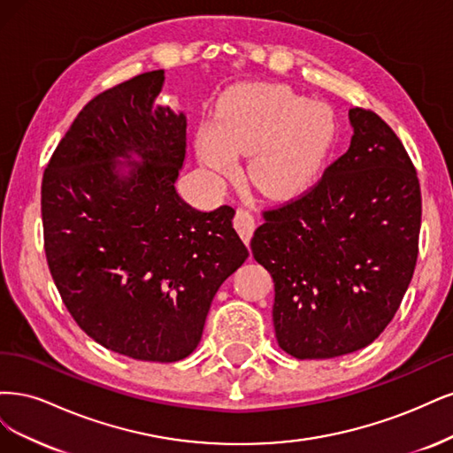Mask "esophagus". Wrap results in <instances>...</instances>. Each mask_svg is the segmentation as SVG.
Returning <instances> with one entry per match:
<instances>
[{
    "mask_svg": "<svg viewBox=\"0 0 453 453\" xmlns=\"http://www.w3.org/2000/svg\"><path fill=\"white\" fill-rule=\"evenodd\" d=\"M233 226H235L237 233L241 235V239L248 244L252 239V233L256 229V218L252 212H248L244 209H237L235 218H233Z\"/></svg>",
    "mask_w": 453,
    "mask_h": 453,
    "instance_id": "esophagus-1",
    "label": "esophagus"
}]
</instances>
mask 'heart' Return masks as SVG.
Masks as SVG:
<instances>
[{"instance_id":"b5f03b06","label":"heart","mask_w":453,"mask_h":453,"mask_svg":"<svg viewBox=\"0 0 453 453\" xmlns=\"http://www.w3.org/2000/svg\"><path fill=\"white\" fill-rule=\"evenodd\" d=\"M337 137L327 104L284 84H239L216 109V124L197 131L201 165L216 177L237 169L235 154L250 156L248 179L269 197H286L322 173Z\"/></svg>"}]
</instances>
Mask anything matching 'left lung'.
<instances>
[{"label":"left lung","mask_w":453,"mask_h":453,"mask_svg":"<svg viewBox=\"0 0 453 453\" xmlns=\"http://www.w3.org/2000/svg\"><path fill=\"white\" fill-rule=\"evenodd\" d=\"M349 149L311 189L264 211L252 254L274 282L279 346L329 359L369 346L412 280L421 227L418 173L372 111L349 109Z\"/></svg>","instance_id":"obj_1"}]
</instances>
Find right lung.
Instances as JSON below:
<instances>
[{"instance_id": "obj_1", "label": "right lung", "mask_w": 453, "mask_h": 453, "mask_svg": "<svg viewBox=\"0 0 453 453\" xmlns=\"http://www.w3.org/2000/svg\"><path fill=\"white\" fill-rule=\"evenodd\" d=\"M164 81V69L142 73L84 105L42 174L41 214L50 274L79 327L112 352L173 363L197 348L248 250L235 211L201 212L174 189L186 116L156 104ZM119 157L134 165L126 175Z\"/></svg>"}]
</instances>
